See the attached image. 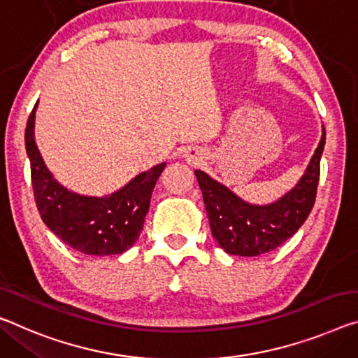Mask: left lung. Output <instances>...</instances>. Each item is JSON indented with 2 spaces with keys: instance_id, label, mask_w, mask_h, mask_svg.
<instances>
[{
  "instance_id": "8db88e82",
  "label": "left lung",
  "mask_w": 358,
  "mask_h": 358,
  "mask_svg": "<svg viewBox=\"0 0 358 358\" xmlns=\"http://www.w3.org/2000/svg\"><path fill=\"white\" fill-rule=\"evenodd\" d=\"M325 146L322 138L298 185L268 206H253L237 197L229 188L194 170L206 203L210 229L226 253L258 257L280 247L301 228L315 202L320 177V157Z\"/></svg>"
}]
</instances>
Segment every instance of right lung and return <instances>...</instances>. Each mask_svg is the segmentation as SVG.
<instances>
[{
	"mask_svg": "<svg viewBox=\"0 0 358 358\" xmlns=\"http://www.w3.org/2000/svg\"><path fill=\"white\" fill-rule=\"evenodd\" d=\"M33 108L25 129V148L31 167V185L39 215L62 242L94 257L119 255L137 242L157 178L166 162L130 180L110 196H81L68 191L44 164L35 141Z\"/></svg>",
	"mask_w": 358,
	"mask_h": 358,
	"instance_id": "obj_1",
	"label": "right lung"
}]
</instances>
